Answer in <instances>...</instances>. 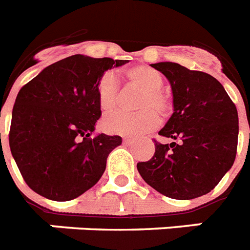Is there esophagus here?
Wrapping results in <instances>:
<instances>
[{"label":"esophagus","instance_id":"34e87169","mask_svg":"<svg viewBox=\"0 0 250 250\" xmlns=\"http://www.w3.org/2000/svg\"><path fill=\"white\" fill-rule=\"evenodd\" d=\"M135 141H136V140L133 139V137H125V139H123V143L128 144V145H129V144H133Z\"/></svg>","mask_w":250,"mask_h":250}]
</instances>
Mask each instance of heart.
I'll use <instances>...</instances> for the list:
<instances>
[{"label":"heart","mask_w":250,"mask_h":250,"mask_svg":"<svg viewBox=\"0 0 250 250\" xmlns=\"http://www.w3.org/2000/svg\"><path fill=\"white\" fill-rule=\"evenodd\" d=\"M125 78L131 84L143 90L136 107L141 110L136 113L119 111L115 114L107 115L103 119V129L111 135L136 136L154 129L159 123V118L155 111L160 115L167 114L171 109L169 97L163 90V76L154 68L147 65H136L127 69L123 73ZM97 103L100 110L107 114L114 110L118 105V84L113 74L106 73L101 77L97 84Z\"/></svg>","instance_id":"obj_1"}]
</instances>
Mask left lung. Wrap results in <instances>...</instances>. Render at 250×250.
Returning a JSON list of instances; mask_svg holds the SVG:
<instances>
[{
    "label": "left lung",
    "instance_id": "8db88e82",
    "mask_svg": "<svg viewBox=\"0 0 250 250\" xmlns=\"http://www.w3.org/2000/svg\"><path fill=\"white\" fill-rule=\"evenodd\" d=\"M173 95V114L155 141L154 157L137 163L141 177L158 192L188 200L216 188L236 157L239 118L235 104L214 77L177 62H157Z\"/></svg>",
    "mask_w": 250,
    "mask_h": 250
}]
</instances>
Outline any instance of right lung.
Returning <instances> with one entry per match:
<instances>
[{"label": "right lung", "mask_w": 250, "mask_h": 250, "mask_svg": "<svg viewBox=\"0 0 250 250\" xmlns=\"http://www.w3.org/2000/svg\"><path fill=\"white\" fill-rule=\"evenodd\" d=\"M128 60L73 55L21 87L9 144L24 181L44 198L66 202L96 184L121 136L91 137L101 117L97 84L107 69Z\"/></svg>", "instance_id": "1"}]
</instances>
